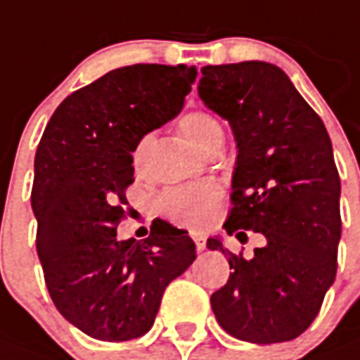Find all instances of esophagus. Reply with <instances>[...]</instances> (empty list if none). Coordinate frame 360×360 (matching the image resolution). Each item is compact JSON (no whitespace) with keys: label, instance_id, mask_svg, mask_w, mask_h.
<instances>
[{"label":"esophagus","instance_id":"esophagus-1","mask_svg":"<svg viewBox=\"0 0 360 360\" xmlns=\"http://www.w3.org/2000/svg\"><path fill=\"white\" fill-rule=\"evenodd\" d=\"M192 240H194V243H196V249H198V251H204L205 249L204 234H192Z\"/></svg>","mask_w":360,"mask_h":360}]
</instances>
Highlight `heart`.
Listing matches in <instances>:
<instances>
[{
  "instance_id": "b5f03b06",
  "label": "heart",
  "mask_w": 360,
  "mask_h": 360,
  "mask_svg": "<svg viewBox=\"0 0 360 360\" xmlns=\"http://www.w3.org/2000/svg\"><path fill=\"white\" fill-rule=\"evenodd\" d=\"M181 134L191 141L200 153H205L211 145L223 141V128L219 120L213 119L205 111H191L181 117ZM150 139L145 134L136 141L131 149V168L136 174H143L147 155H149ZM221 186L213 181H202L194 185L172 188L160 198V210L174 223L192 230H202L211 223L215 210L221 202Z\"/></svg>"
}]
</instances>
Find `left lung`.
<instances>
[{"label":"left lung","instance_id":"obj_1","mask_svg":"<svg viewBox=\"0 0 360 360\" xmlns=\"http://www.w3.org/2000/svg\"><path fill=\"white\" fill-rule=\"evenodd\" d=\"M198 94L229 120L238 147L224 230L266 238L251 259L230 253L217 236L207 240L234 270L211 295L213 314L238 340H295L317 317L338 268L340 175L328 131L268 62L205 65Z\"/></svg>","mask_w":360,"mask_h":360}]
</instances>
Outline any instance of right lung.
I'll return each instance as SVG.
<instances>
[{
    "instance_id": "add662e5",
    "label": "right lung",
    "mask_w": 360,
    "mask_h": 360,
    "mask_svg": "<svg viewBox=\"0 0 360 360\" xmlns=\"http://www.w3.org/2000/svg\"><path fill=\"white\" fill-rule=\"evenodd\" d=\"M196 73L183 64L109 71L60 103L37 145L32 210L46 289L60 314L96 340L150 330L166 287L196 259L188 232L166 221L143 241L117 240L131 149L179 115Z\"/></svg>"
}]
</instances>
